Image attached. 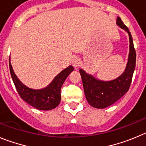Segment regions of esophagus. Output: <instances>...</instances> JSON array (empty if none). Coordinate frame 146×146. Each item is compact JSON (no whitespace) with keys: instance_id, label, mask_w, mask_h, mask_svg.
Instances as JSON below:
<instances>
[{"instance_id":"1","label":"esophagus","mask_w":146,"mask_h":146,"mask_svg":"<svg viewBox=\"0 0 146 146\" xmlns=\"http://www.w3.org/2000/svg\"><path fill=\"white\" fill-rule=\"evenodd\" d=\"M81 63V62L79 58H78V57H74L73 58V60H72V64H73V65L75 68H78V66H80Z\"/></svg>"}]
</instances>
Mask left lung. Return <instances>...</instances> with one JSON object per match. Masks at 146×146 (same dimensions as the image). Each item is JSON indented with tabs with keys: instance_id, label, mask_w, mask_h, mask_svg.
Wrapping results in <instances>:
<instances>
[{
	"instance_id": "8db88e82",
	"label": "left lung",
	"mask_w": 146,
	"mask_h": 146,
	"mask_svg": "<svg viewBox=\"0 0 146 146\" xmlns=\"http://www.w3.org/2000/svg\"><path fill=\"white\" fill-rule=\"evenodd\" d=\"M117 24L128 33L130 40L128 60L123 73L115 79L104 81L96 79L82 69L79 70L86 100L90 105L97 109H104L111 105L127 92L135 68L136 52L131 34L119 17L117 19Z\"/></svg>"
}]
</instances>
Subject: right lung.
Returning <instances> with one entry per match:
<instances>
[{"label":"right lung","mask_w":146,"mask_h":146,"mask_svg":"<svg viewBox=\"0 0 146 146\" xmlns=\"http://www.w3.org/2000/svg\"><path fill=\"white\" fill-rule=\"evenodd\" d=\"M9 68L13 84L21 99L39 110H51L59 105L61 99V87L74 69L72 65H70L61 71L47 87L42 89H32L24 85L18 78L13 72L10 58Z\"/></svg>","instance_id":"add662e5"}]
</instances>
